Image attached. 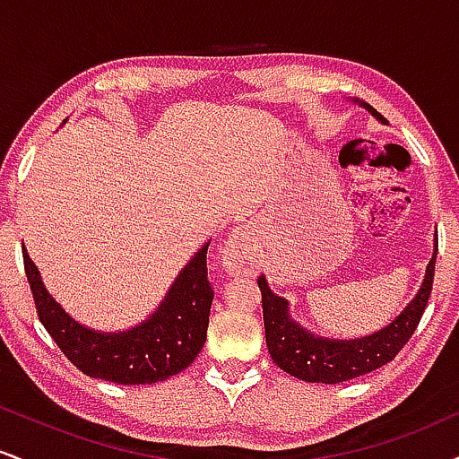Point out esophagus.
Instances as JSON below:
<instances>
[{"label":"esophagus","instance_id":"obj_1","mask_svg":"<svg viewBox=\"0 0 459 459\" xmlns=\"http://www.w3.org/2000/svg\"><path fill=\"white\" fill-rule=\"evenodd\" d=\"M222 265L229 273H250L259 265V250L252 226H237L222 250Z\"/></svg>","mask_w":459,"mask_h":459}]
</instances>
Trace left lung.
Returning a JSON list of instances; mask_svg holds the SVG:
<instances>
[{"label": "left lung", "instance_id": "obj_1", "mask_svg": "<svg viewBox=\"0 0 459 459\" xmlns=\"http://www.w3.org/2000/svg\"><path fill=\"white\" fill-rule=\"evenodd\" d=\"M362 108H367L380 123H386L382 114L368 108L367 103H362ZM434 246V256L428 263L423 284H420L412 302L386 328L373 332L368 336H360V339H328V336H317L302 328L289 313L287 299L276 296L267 284L265 276H259L265 343L272 360L298 380L319 384L354 380V377L365 376V373L376 371V368L391 362L402 351V347L408 343L410 336L414 334L416 325L423 317V310L428 307L431 284H434L438 241Z\"/></svg>", "mask_w": 459, "mask_h": 459}]
</instances>
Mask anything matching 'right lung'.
<instances>
[{"instance_id":"obj_1","label":"right lung","mask_w":459,"mask_h":459,"mask_svg":"<svg viewBox=\"0 0 459 459\" xmlns=\"http://www.w3.org/2000/svg\"><path fill=\"white\" fill-rule=\"evenodd\" d=\"M207 247L209 241L183 267L155 313L123 332H99L79 324L47 291L25 247L23 263L40 324L68 360L97 380L135 386L177 376L203 350L213 302Z\"/></svg>"}]
</instances>
